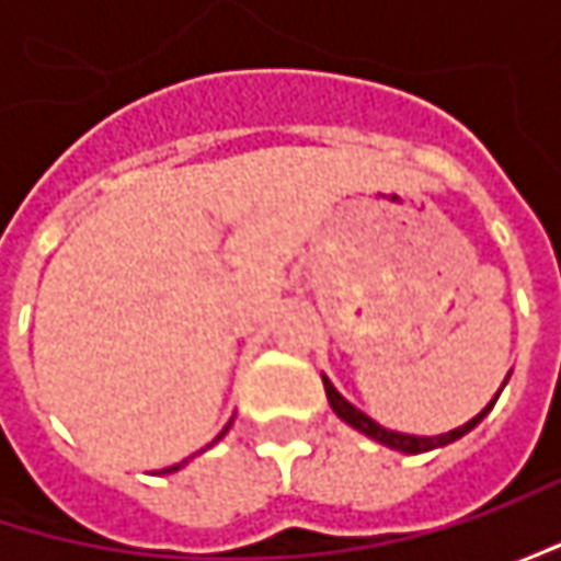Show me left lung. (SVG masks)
<instances>
[{
  "instance_id": "obj_1",
  "label": "left lung",
  "mask_w": 561,
  "mask_h": 561,
  "mask_svg": "<svg viewBox=\"0 0 561 561\" xmlns=\"http://www.w3.org/2000/svg\"><path fill=\"white\" fill-rule=\"evenodd\" d=\"M503 387H506V383H503ZM324 393H328L331 409H334L336 415L346 421V424H353L356 431H362V434H365V437H371V440L383 443V446H390V449H399V453H409V456H412V453H427V449H437V446H446V443L465 437L474 424H481V419H484L486 412L493 409V402H496V397H500L503 390L493 397V402L486 405L484 412H478L474 419L465 421L462 427H456V431H449V434H440V437H415V434H399V431H387V427H380L375 419H368L362 409H356L353 402H346V399L340 397V393H336V387L328 380V377H324Z\"/></svg>"
}]
</instances>
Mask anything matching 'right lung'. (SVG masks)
Instances as JSON below:
<instances>
[{
    "label": "right lung",
    "mask_w": 561,
    "mask_h": 561,
    "mask_svg": "<svg viewBox=\"0 0 561 561\" xmlns=\"http://www.w3.org/2000/svg\"><path fill=\"white\" fill-rule=\"evenodd\" d=\"M227 431V427H225ZM225 431H221V434H218V440H221V437H225ZM178 468H181V465H171V468H164L162 474H171V471H178Z\"/></svg>",
    "instance_id": "right-lung-1"
}]
</instances>
